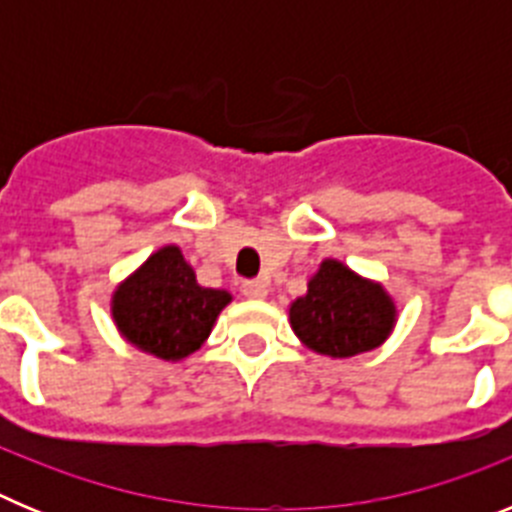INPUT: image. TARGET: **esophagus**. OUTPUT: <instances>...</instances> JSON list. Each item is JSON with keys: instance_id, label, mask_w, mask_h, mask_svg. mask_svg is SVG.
I'll list each match as a JSON object with an SVG mask.
<instances>
[{"instance_id": "34e87169", "label": "esophagus", "mask_w": 512, "mask_h": 512, "mask_svg": "<svg viewBox=\"0 0 512 512\" xmlns=\"http://www.w3.org/2000/svg\"><path fill=\"white\" fill-rule=\"evenodd\" d=\"M241 292L248 300H264L269 295V284H266V279H248L241 284Z\"/></svg>"}]
</instances>
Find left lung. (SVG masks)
<instances>
[{
	"label": "left lung",
	"mask_w": 512,
	"mask_h": 512,
	"mask_svg": "<svg viewBox=\"0 0 512 512\" xmlns=\"http://www.w3.org/2000/svg\"><path fill=\"white\" fill-rule=\"evenodd\" d=\"M395 320L397 307L387 289L336 259H325L307 282V295L289 305L295 336L330 359H348L382 346Z\"/></svg>",
	"instance_id": "8db88e82"
}]
</instances>
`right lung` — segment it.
<instances>
[{
  "instance_id": "1",
  "label": "right lung",
  "mask_w": 512,
  "mask_h": 512,
  "mask_svg": "<svg viewBox=\"0 0 512 512\" xmlns=\"http://www.w3.org/2000/svg\"><path fill=\"white\" fill-rule=\"evenodd\" d=\"M230 300L225 289L200 287L179 246H164L115 289L110 307L125 341L156 359L179 361L207 341Z\"/></svg>"
}]
</instances>
